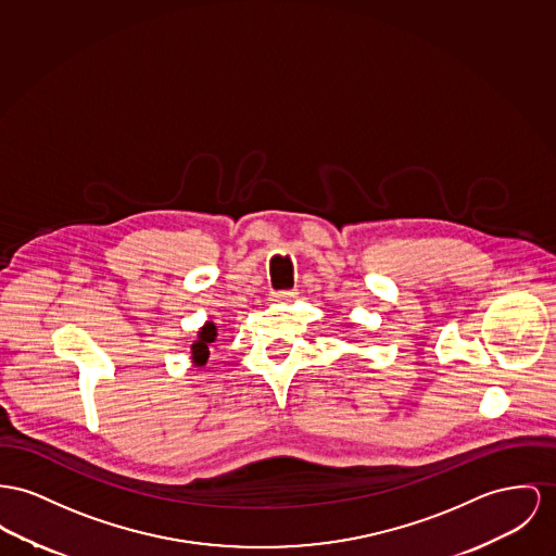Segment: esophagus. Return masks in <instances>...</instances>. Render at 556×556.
Returning a JSON list of instances; mask_svg holds the SVG:
<instances>
[{"mask_svg":"<svg viewBox=\"0 0 556 556\" xmlns=\"http://www.w3.org/2000/svg\"><path fill=\"white\" fill-rule=\"evenodd\" d=\"M295 296V289H293V291H278V293L271 295V301H274V303H289V301H293Z\"/></svg>","mask_w":556,"mask_h":556,"instance_id":"34e87169","label":"esophagus"}]
</instances>
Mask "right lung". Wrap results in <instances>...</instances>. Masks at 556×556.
Listing matches in <instances>:
<instances>
[{
    "mask_svg": "<svg viewBox=\"0 0 556 556\" xmlns=\"http://www.w3.org/2000/svg\"><path fill=\"white\" fill-rule=\"evenodd\" d=\"M217 341V327L215 323H206L200 331H198V339L191 343V363L193 367H204L211 354L213 343Z\"/></svg>",
    "mask_w": 556,
    "mask_h": 556,
    "instance_id": "add662e5",
    "label": "right lung"
}]
</instances>
